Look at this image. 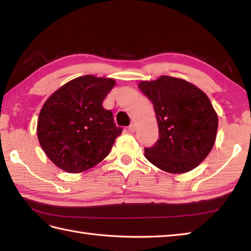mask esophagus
<instances>
[{
  "label": "esophagus",
  "mask_w": 251,
  "mask_h": 251,
  "mask_svg": "<svg viewBox=\"0 0 251 251\" xmlns=\"http://www.w3.org/2000/svg\"><path fill=\"white\" fill-rule=\"evenodd\" d=\"M128 130H129V132H135L137 130L136 124H134V123H132V124H130V126L128 127Z\"/></svg>",
  "instance_id": "obj_1"
}]
</instances>
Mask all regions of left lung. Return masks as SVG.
Segmentation results:
<instances>
[{
	"label": "left lung",
	"mask_w": 251,
	"mask_h": 251,
	"mask_svg": "<svg viewBox=\"0 0 251 251\" xmlns=\"http://www.w3.org/2000/svg\"><path fill=\"white\" fill-rule=\"evenodd\" d=\"M141 92L152 101L159 139L145 149L154 166L169 174L188 173L214 148L218 115L207 95L185 79L162 75L141 81Z\"/></svg>",
	"instance_id": "left-lung-1"
}]
</instances>
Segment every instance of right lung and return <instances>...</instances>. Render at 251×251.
<instances>
[{
  "label": "right lung",
  "mask_w": 251,
  "mask_h": 251,
  "mask_svg": "<svg viewBox=\"0 0 251 251\" xmlns=\"http://www.w3.org/2000/svg\"><path fill=\"white\" fill-rule=\"evenodd\" d=\"M115 79L92 74L71 79L45 101L37 120V139L58 168L79 174L110 153L122 128L102 101Z\"/></svg>",
  "instance_id": "1"
}]
</instances>
